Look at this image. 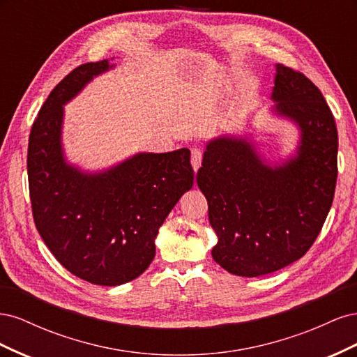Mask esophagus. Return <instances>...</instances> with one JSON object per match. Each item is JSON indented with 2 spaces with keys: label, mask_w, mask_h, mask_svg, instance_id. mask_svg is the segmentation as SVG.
<instances>
[{
  "label": "esophagus",
  "mask_w": 357,
  "mask_h": 357,
  "mask_svg": "<svg viewBox=\"0 0 357 357\" xmlns=\"http://www.w3.org/2000/svg\"><path fill=\"white\" fill-rule=\"evenodd\" d=\"M190 162H192L193 169L198 171L201 167V162H202V150L201 149H198V147L192 149V160Z\"/></svg>",
  "instance_id": "esophagus-1"
}]
</instances>
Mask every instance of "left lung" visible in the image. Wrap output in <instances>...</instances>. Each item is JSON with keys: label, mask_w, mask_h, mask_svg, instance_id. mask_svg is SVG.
<instances>
[{"label": "left lung", "mask_w": 357, "mask_h": 357, "mask_svg": "<svg viewBox=\"0 0 357 357\" xmlns=\"http://www.w3.org/2000/svg\"><path fill=\"white\" fill-rule=\"evenodd\" d=\"M275 112L301 128L298 156L271 168L244 138L208 143L197 183L218 234L213 259L226 271L257 277L304 256L321 231L338 176V131L317 86L277 63Z\"/></svg>", "instance_id": "obj_1"}]
</instances>
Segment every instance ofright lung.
I'll use <instances>...</instances> for the list:
<instances>
[{"label": "right lung", "mask_w": 357, "mask_h": 357, "mask_svg": "<svg viewBox=\"0 0 357 357\" xmlns=\"http://www.w3.org/2000/svg\"><path fill=\"white\" fill-rule=\"evenodd\" d=\"M109 67L107 59L83 63L53 88L32 123L26 159L43 241L71 274L100 286L123 284L146 271L160 225L193 185L189 149L139 153L100 174L66 164L62 105Z\"/></svg>", "instance_id": "add662e5"}]
</instances>
